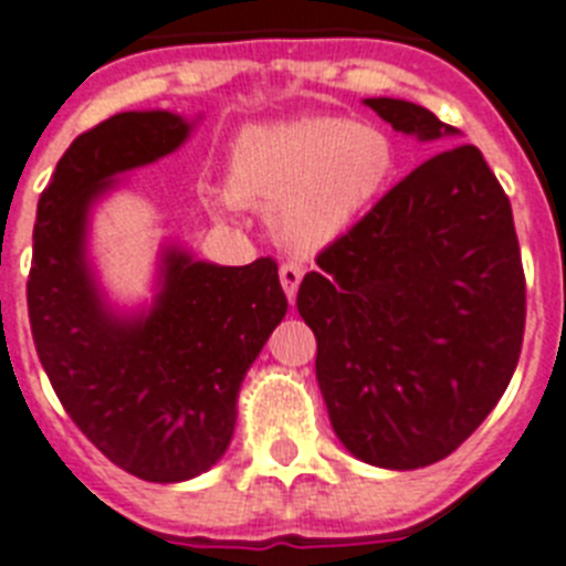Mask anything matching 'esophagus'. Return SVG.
I'll return each mask as SVG.
<instances>
[{
    "mask_svg": "<svg viewBox=\"0 0 566 566\" xmlns=\"http://www.w3.org/2000/svg\"><path fill=\"white\" fill-rule=\"evenodd\" d=\"M301 280H304V265H301V262H283V265H280V283H283V292H286L289 304H295Z\"/></svg>",
    "mask_w": 566,
    "mask_h": 566,
    "instance_id": "34e87169",
    "label": "esophagus"
}]
</instances>
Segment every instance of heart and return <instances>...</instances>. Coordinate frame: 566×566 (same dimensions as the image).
Listing matches in <instances>:
<instances>
[{
    "instance_id": "b5f03b06",
    "label": "heart",
    "mask_w": 566,
    "mask_h": 566,
    "mask_svg": "<svg viewBox=\"0 0 566 566\" xmlns=\"http://www.w3.org/2000/svg\"><path fill=\"white\" fill-rule=\"evenodd\" d=\"M395 139L374 122L301 116L239 130L224 187L207 189L216 216L265 207L271 237L292 251H321L374 207L395 171Z\"/></svg>"
}]
</instances>
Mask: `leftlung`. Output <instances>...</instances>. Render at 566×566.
<instances>
[{"label":"left lung","mask_w":566,"mask_h":566,"mask_svg":"<svg viewBox=\"0 0 566 566\" xmlns=\"http://www.w3.org/2000/svg\"><path fill=\"white\" fill-rule=\"evenodd\" d=\"M379 119L441 143L318 254L297 312L338 441L386 470L436 464L491 415L517 368L526 280L509 196L476 146L403 98Z\"/></svg>","instance_id":"1"}]
</instances>
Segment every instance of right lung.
<instances>
[{
	"label": "right lung",
	"mask_w": 566,
	"mask_h": 566,
	"mask_svg": "<svg viewBox=\"0 0 566 566\" xmlns=\"http://www.w3.org/2000/svg\"><path fill=\"white\" fill-rule=\"evenodd\" d=\"M198 119L128 111L81 134L43 189L29 274L38 356L75 427L146 482H187L219 462L248 368L286 315L277 262L216 265L166 242L155 297L111 304L90 221L119 175L178 151Z\"/></svg>",
	"instance_id": "right-lung-1"
}]
</instances>
